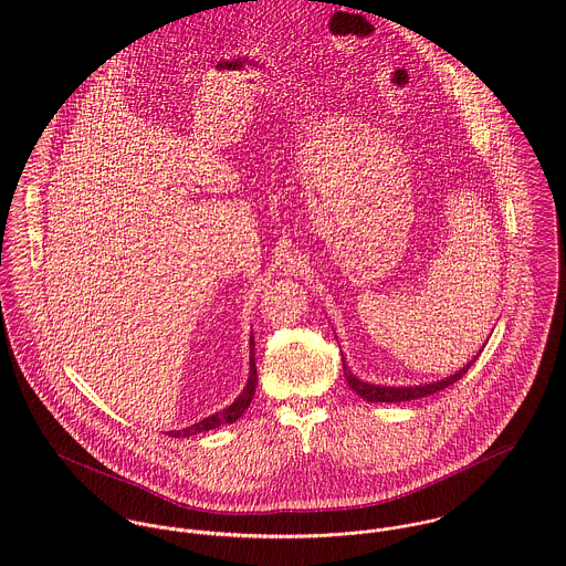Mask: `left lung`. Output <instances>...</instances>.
Instances as JSON below:
<instances>
[{
    "mask_svg": "<svg viewBox=\"0 0 566 566\" xmlns=\"http://www.w3.org/2000/svg\"><path fill=\"white\" fill-rule=\"evenodd\" d=\"M482 353V350H480ZM475 359H471L462 370H458L455 375L451 377H444L440 381H433V384H424V386H377V384H368V381H361L357 379L346 359H342V370H344V377L348 381V388L353 392H357L361 399L370 401V403H401V401H411V399H420V397H427V395H433V392H440L449 386H453L458 379H462V375L469 373V368L473 366Z\"/></svg>",
    "mask_w": 566,
    "mask_h": 566,
    "instance_id": "1",
    "label": "left lung"
}]
</instances>
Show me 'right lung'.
<instances>
[{
	"label": "right lung",
	"mask_w": 566,
	"mask_h": 566,
	"mask_svg": "<svg viewBox=\"0 0 566 566\" xmlns=\"http://www.w3.org/2000/svg\"><path fill=\"white\" fill-rule=\"evenodd\" d=\"M254 390H256V366H254V335H250V370H248V381H245V388L242 390V395L229 405L224 407L222 411L213 413V416H207L205 420L200 422H193L191 427H185V429H178V431H167V436L171 438H189L193 433H200V431H209V429H216L220 424H227V422H235L243 411L248 409V405L254 397Z\"/></svg>",
	"instance_id": "right-lung-1"
}]
</instances>
